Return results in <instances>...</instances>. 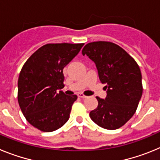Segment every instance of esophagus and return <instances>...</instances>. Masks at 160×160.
I'll list each match as a JSON object with an SVG mask.
<instances>
[{"instance_id":"34e87169","label":"esophagus","mask_w":160,"mask_h":160,"mask_svg":"<svg viewBox=\"0 0 160 160\" xmlns=\"http://www.w3.org/2000/svg\"><path fill=\"white\" fill-rule=\"evenodd\" d=\"M78 97L82 98H87V96L84 95L82 93H78Z\"/></svg>"}]
</instances>
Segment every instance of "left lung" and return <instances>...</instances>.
Segmentation results:
<instances>
[{
  "label": "left lung",
  "instance_id": "left-lung-1",
  "mask_svg": "<svg viewBox=\"0 0 160 160\" xmlns=\"http://www.w3.org/2000/svg\"><path fill=\"white\" fill-rule=\"evenodd\" d=\"M82 53L95 63L107 93L105 99L96 97L98 105L90 111V118L104 129L121 128L134 115L142 97L139 66L131 55L113 42H90Z\"/></svg>",
  "mask_w": 160,
  "mask_h": 160
}]
</instances>
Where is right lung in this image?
<instances>
[{
	"label": "right lung",
	"instance_id": "obj_1",
	"mask_svg": "<svg viewBox=\"0 0 160 160\" xmlns=\"http://www.w3.org/2000/svg\"><path fill=\"white\" fill-rule=\"evenodd\" d=\"M83 43L46 44L25 62L18 78V100L28 122L44 132L62 128L78 96L66 95L63 69Z\"/></svg>",
	"mask_w": 160,
	"mask_h": 160
}]
</instances>
